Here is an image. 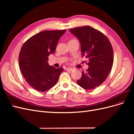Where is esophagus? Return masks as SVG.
Wrapping results in <instances>:
<instances>
[{
	"label": "esophagus",
	"instance_id": "34e87169",
	"mask_svg": "<svg viewBox=\"0 0 134 134\" xmlns=\"http://www.w3.org/2000/svg\"><path fill=\"white\" fill-rule=\"evenodd\" d=\"M66 70L67 71H71L73 70V68H67L66 69Z\"/></svg>",
	"mask_w": 134,
	"mask_h": 134
}]
</instances>
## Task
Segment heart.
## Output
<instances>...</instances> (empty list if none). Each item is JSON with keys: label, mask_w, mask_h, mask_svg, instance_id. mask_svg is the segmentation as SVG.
I'll return each mask as SVG.
<instances>
[{"label": "heart", "mask_w": 134, "mask_h": 134, "mask_svg": "<svg viewBox=\"0 0 134 134\" xmlns=\"http://www.w3.org/2000/svg\"><path fill=\"white\" fill-rule=\"evenodd\" d=\"M72 40H73V39H72Z\"/></svg>", "instance_id": "obj_1"}]
</instances>
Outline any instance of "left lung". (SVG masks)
Returning <instances> with one entry per match:
<instances>
[{"instance_id": "left-lung-1", "label": "left lung", "mask_w": 134, "mask_h": 134, "mask_svg": "<svg viewBox=\"0 0 134 134\" xmlns=\"http://www.w3.org/2000/svg\"><path fill=\"white\" fill-rule=\"evenodd\" d=\"M69 31L80 41L82 56L88 59V69L83 71L77 83L85 90H93L102 84L111 71L113 63L111 43L107 36L90 26Z\"/></svg>"}]
</instances>
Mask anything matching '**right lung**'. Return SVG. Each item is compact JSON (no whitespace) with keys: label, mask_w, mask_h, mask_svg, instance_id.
<instances>
[{"label":"right lung","mask_w":134,"mask_h":134,"mask_svg":"<svg viewBox=\"0 0 134 134\" xmlns=\"http://www.w3.org/2000/svg\"><path fill=\"white\" fill-rule=\"evenodd\" d=\"M64 30H45L28 39L19 54V65L24 78L40 92H46L57 83L63 68H55L48 64V57L54 53Z\"/></svg>","instance_id":"add662e5"}]
</instances>
